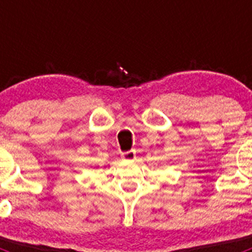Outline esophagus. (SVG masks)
I'll return each mask as SVG.
<instances>
[{
  "instance_id": "esophagus-1",
  "label": "esophagus",
  "mask_w": 252,
  "mask_h": 252,
  "mask_svg": "<svg viewBox=\"0 0 252 252\" xmlns=\"http://www.w3.org/2000/svg\"><path fill=\"white\" fill-rule=\"evenodd\" d=\"M122 158H124L125 160H127V161H131V160H135V158H136V151H135V150L126 151V153L122 154Z\"/></svg>"
}]
</instances>
